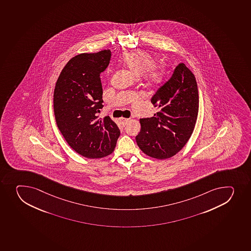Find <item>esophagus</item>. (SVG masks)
Segmentation results:
<instances>
[{"instance_id": "1", "label": "esophagus", "mask_w": 251, "mask_h": 251, "mask_svg": "<svg viewBox=\"0 0 251 251\" xmlns=\"http://www.w3.org/2000/svg\"><path fill=\"white\" fill-rule=\"evenodd\" d=\"M120 120V122H121L122 124L124 125V126H125L126 124H127V122L129 121L130 119H126V118H121V119H119Z\"/></svg>"}]
</instances>
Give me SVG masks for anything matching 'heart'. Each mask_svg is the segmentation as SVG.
<instances>
[{"label": "heart", "instance_id": "heart-1", "mask_svg": "<svg viewBox=\"0 0 251 251\" xmlns=\"http://www.w3.org/2000/svg\"><path fill=\"white\" fill-rule=\"evenodd\" d=\"M124 65L135 75L145 77L149 82L157 83L161 79V72L155 67L156 61L151 55L144 51L127 53L123 57Z\"/></svg>", "mask_w": 251, "mask_h": 251}]
</instances>
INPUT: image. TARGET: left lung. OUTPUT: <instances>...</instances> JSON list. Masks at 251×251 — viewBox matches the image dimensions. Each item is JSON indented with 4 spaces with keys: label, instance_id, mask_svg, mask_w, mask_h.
<instances>
[{
    "label": "left lung",
    "instance_id": "left-lung-1",
    "mask_svg": "<svg viewBox=\"0 0 251 251\" xmlns=\"http://www.w3.org/2000/svg\"><path fill=\"white\" fill-rule=\"evenodd\" d=\"M151 101L159 112L140 119L142 128L136 141L147 155L168 159L182 149L196 125L199 93L195 75L183 63L179 64Z\"/></svg>",
    "mask_w": 251,
    "mask_h": 251
}]
</instances>
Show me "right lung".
I'll use <instances>...</instances> for the list:
<instances>
[{
    "label": "right lung",
    "instance_id": "1",
    "mask_svg": "<svg viewBox=\"0 0 251 251\" xmlns=\"http://www.w3.org/2000/svg\"><path fill=\"white\" fill-rule=\"evenodd\" d=\"M110 58L109 50L76 55L63 69L54 91L58 128L71 148L90 159L111 154L120 135L109 116H97L103 108L100 75Z\"/></svg>",
    "mask_w": 251,
    "mask_h": 251
}]
</instances>
